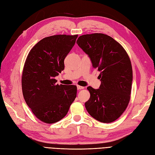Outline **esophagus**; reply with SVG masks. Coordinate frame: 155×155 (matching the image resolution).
<instances>
[{
	"instance_id": "34e87169",
	"label": "esophagus",
	"mask_w": 155,
	"mask_h": 155,
	"mask_svg": "<svg viewBox=\"0 0 155 155\" xmlns=\"http://www.w3.org/2000/svg\"><path fill=\"white\" fill-rule=\"evenodd\" d=\"M77 88H78V90H81V89H83V88H84V87H83L79 86V85H78V86H77Z\"/></svg>"
}]
</instances>
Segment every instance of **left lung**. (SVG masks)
<instances>
[{
	"label": "left lung",
	"instance_id": "obj_1",
	"mask_svg": "<svg viewBox=\"0 0 155 155\" xmlns=\"http://www.w3.org/2000/svg\"><path fill=\"white\" fill-rule=\"evenodd\" d=\"M76 43L88 55L93 67L100 72V88L87 87L91 97L85 104L86 109L96 120L111 123L123 114L130 99V58L122 46L104 34L83 35Z\"/></svg>",
	"mask_w": 155,
	"mask_h": 155
}]
</instances>
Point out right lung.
I'll list each match as a JSON object with an SVG mask.
<instances>
[{"label":"right lung","instance_id":"add662e5","mask_svg":"<svg viewBox=\"0 0 155 155\" xmlns=\"http://www.w3.org/2000/svg\"><path fill=\"white\" fill-rule=\"evenodd\" d=\"M78 35L45 37L28 55L22 74L25 100L37 118L54 124L67 115L76 97V85H58L55 76L64 70V59Z\"/></svg>","mask_w":155,"mask_h":155}]
</instances>
